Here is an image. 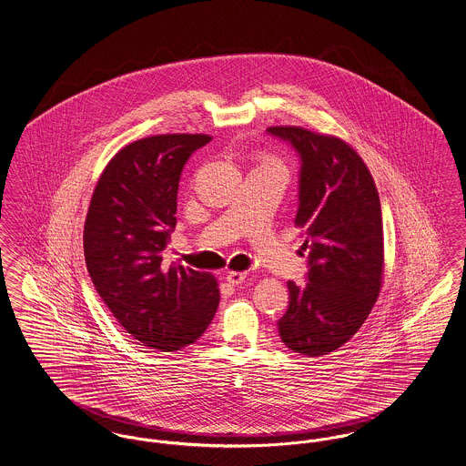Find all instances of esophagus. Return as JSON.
I'll return each mask as SVG.
<instances>
[{
    "mask_svg": "<svg viewBox=\"0 0 466 466\" xmlns=\"http://www.w3.org/2000/svg\"><path fill=\"white\" fill-rule=\"evenodd\" d=\"M246 276H248L246 272H228L225 279H227L228 284H232V286H238V284H241L242 280L246 279Z\"/></svg>",
    "mask_w": 466,
    "mask_h": 466,
    "instance_id": "34e87169",
    "label": "esophagus"
}]
</instances>
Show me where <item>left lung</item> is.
<instances>
[{"label":"left lung","mask_w":466,"mask_h":466,"mask_svg":"<svg viewBox=\"0 0 466 466\" xmlns=\"http://www.w3.org/2000/svg\"><path fill=\"white\" fill-rule=\"evenodd\" d=\"M267 131L299 152L295 225L309 249L307 284L288 282L280 339L299 355L329 354L359 331L381 289L380 196L362 157L345 140L299 127Z\"/></svg>","instance_id":"8db88e82"}]
</instances>
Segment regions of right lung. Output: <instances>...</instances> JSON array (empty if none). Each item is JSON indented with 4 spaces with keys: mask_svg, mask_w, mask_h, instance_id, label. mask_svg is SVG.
<instances>
[{
    "mask_svg": "<svg viewBox=\"0 0 466 466\" xmlns=\"http://www.w3.org/2000/svg\"><path fill=\"white\" fill-rule=\"evenodd\" d=\"M209 140L169 133L131 142L100 175L86 213L83 248L96 293L127 333L161 352L194 343L220 301L211 274L163 267L182 169Z\"/></svg>",
    "mask_w": 466,
    "mask_h": 466,
    "instance_id": "add662e5",
    "label": "right lung"
}]
</instances>
